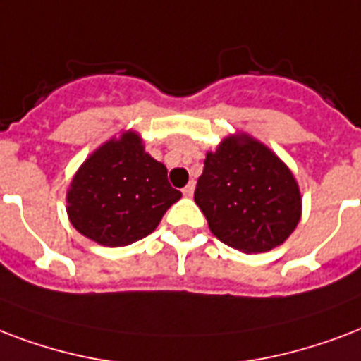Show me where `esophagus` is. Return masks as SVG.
Listing matches in <instances>:
<instances>
[{
  "label": "esophagus",
  "instance_id": "1",
  "mask_svg": "<svg viewBox=\"0 0 361 361\" xmlns=\"http://www.w3.org/2000/svg\"><path fill=\"white\" fill-rule=\"evenodd\" d=\"M194 188H195V184H194V180H192V183H188L186 186H184L183 194L186 195V197H192V195H194Z\"/></svg>",
  "mask_w": 361,
  "mask_h": 361
}]
</instances>
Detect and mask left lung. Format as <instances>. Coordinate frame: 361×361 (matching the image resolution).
<instances>
[{
    "label": "left lung",
    "instance_id": "8db88e82",
    "mask_svg": "<svg viewBox=\"0 0 361 361\" xmlns=\"http://www.w3.org/2000/svg\"><path fill=\"white\" fill-rule=\"evenodd\" d=\"M194 200L216 239L248 254L282 245L301 216L294 175L245 135L230 137L207 154Z\"/></svg>",
    "mask_w": 361,
    "mask_h": 361
}]
</instances>
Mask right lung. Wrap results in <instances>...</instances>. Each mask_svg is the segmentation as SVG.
I'll return each instance as SVG.
<instances>
[{
	"label": "right lung",
	"instance_id": "right-lung-1",
	"mask_svg": "<svg viewBox=\"0 0 361 361\" xmlns=\"http://www.w3.org/2000/svg\"><path fill=\"white\" fill-rule=\"evenodd\" d=\"M180 195L167 180L166 166L128 131L82 164L67 192V214L75 230L92 241L124 247L152 233Z\"/></svg>",
	"mask_w": 361,
	"mask_h": 361
}]
</instances>
